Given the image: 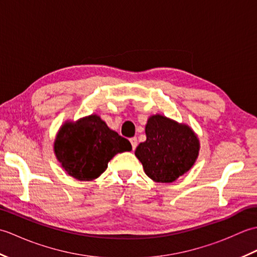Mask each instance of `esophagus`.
<instances>
[{"mask_svg": "<svg viewBox=\"0 0 257 257\" xmlns=\"http://www.w3.org/2000/svg\"><path fill=\"white\" fill-rule=\"evenodd\" d=\"M130 144H132V147H133V150H135V149H136V147H137V145H138V141H137V138H136V137H133V138H130Z\"/></svg>", "mask_w": 257, "mask_h": 257, "instance_id": "esophagus-1", "label": "esophagus"}]
</instances>
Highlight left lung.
I'll use <instances>...</instances> for the list:
<instances>
[{"label":"left lung","mask_w":257,"mask_h":257,"mask_svg":"<svg viewBox=\"0 0 257 257\" xmlns=\"http://www.w3.org/2000/svg\"><path fill=\"white\" fill-rule=\"evenodd\" d=\"M145 130L147 139L135 155L151 180L171 183L194 166L200 140L190 125L157 113L147 120Z\"/></svg>","instance_id":"obj_1"}]
</instances>
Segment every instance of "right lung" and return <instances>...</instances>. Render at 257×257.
Here are the masks:
<instances>
[{
    "instance_id": "obj_1",
    "label": "right lung",
    "mask_w": 257,
    "mask_h": 257,
    "mask_svg": "<svg viewBox=\"0 0 257 257\" xmlns=\"http://www.w3.org/2000/svg\"><path fill=\"white\" fill-rule=\"evenodd\" d=\"M133 149L129 141L91 113L76 121L66 120L54 140V154L62 168L79 181H91L106 171L117 154Z\"/></svg>"
}]
</instances>
